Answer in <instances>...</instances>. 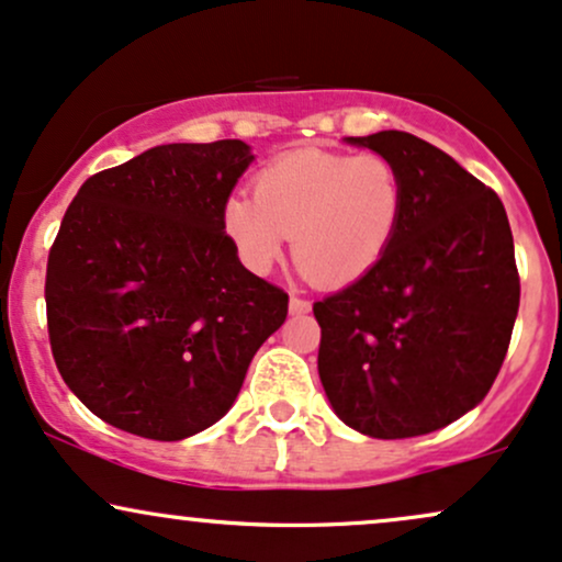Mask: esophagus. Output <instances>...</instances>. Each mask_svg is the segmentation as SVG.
Segmentation results:
<instances>
[{
    "label": "esophagus",
    "instance_id": "34e87169",
    "mask_svg": "<svg viewBox=\"0 0 562 562\" xmlns=\"http://www.w3.org/2000/svg\"><path fill=\"white\" fill-rule=\"evenodd\" d=\"M289 313H292V315H305V313H310V302L305 300V296L292 294V296H289Z\"/></svg>",
    "mask_w": 562,
    "mask_h": 562
}]
</instances>
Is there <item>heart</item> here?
Returning <instances> with one entry per match:
<instances>
[{
	"label": "heart",
	"mask_w": 562,
	"mask_h": 562,
	"mask_svg": "<svg viewBox=\"0 0 562 562\" xmlns=\"http://www.w3.org/2000/svg\"><path fill=\"white\" fill-rule=\"evenodd\" d=\"M255 196L223 207V234L249 273L281 260L286 236L302 273L328 289L366 279L386 255L405 213V181L381 155L300 149L255 176Z\"/></svg>",
	"instance_id": "1"
}]
</instances>
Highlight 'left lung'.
<instances>
[{
	"label": "left lung",
	"mask_w": 562,
	"mask_h": 562,
	"mask_svg": "<svg viewBox=\"0 0 562 562\" xmlns=\"http://www.w3.org/2000/svg\"><path fill=\"white\" fill-rule=\"evenodd\" d=\"M347 142L397 165L405 213L379 266L313 305L321 384L355 431L420 437L476 407L503 368L520 302L513 231L499 196L424 138Z\"/></svg>",
	"instance_id": "left-lung-1"
}]
</instances>
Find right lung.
Instances as JSON below:
<instances>
[{"instance_id":"add662e5","label":"right lung","mask_w":562,"mask_h":562,"mask_svg":"<svg viewBox=\"0 0 562 562\" xmlns=\"http://www.w3.org/2000/svg\"><path fill=\"white\" fill-rule=\"evenodd\" d=\"M252 162L239 138L162 144L99 170L46 260L57 371L104 424L178 441L228 413L289 294L249 273L223 207Z\"/></svg>"}]
</instances>
